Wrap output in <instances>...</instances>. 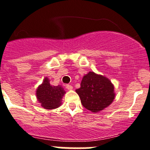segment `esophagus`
<instances>
[{
	"mask_svg": "<svg viewBox=\"0 0 150 150\" xmlns=\"http://www.w3.org/2000/svg\"><path fill=\"white\" fill-rule=\"evenodd\" d=\"M66 88H67V90H72L73 86L71 85H66Z\"/></svg>",
	"mask_w": 150,
	"mask_h": 150,
	"instance_id": "obj_1",
	"label": "esophagus"
}]
</instances>
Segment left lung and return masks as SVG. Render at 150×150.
<instances>
[{"label": "left lung", "instance_id": "obj_1", "mask_svg": "<svg viewBox=\"0 0 150 150\" xmlns=\"http://www.w3.org/2000/svg\"><path fill=\"white\" fill-rule=\"evenodd\" d=\"M85 108L93 112L101 111L114 100V86L108 78L94 72L83 76L80 88L76 90Z\"/></svg>", "mask_w": 150, "mask_h": 150}]
</instances>
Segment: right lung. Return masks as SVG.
Masks as SVG:
<instances>
[{
  "mask_svg": "<svg viewBox=\"0 0 150 150\" xmlns=\"http://www.w3.org/2000/svg\"><path fill=\"white\" fill-rule=\"evenodd\" d=\"M50 79L45 77L43 83L39 86L36 95L41 106L46 110L55 109L62 104V99L65 91L61 86H52Z\"/></svg>",
  "mask_w": 150,
  "mask_h": 150,
  "instance_id": "right-lung-1",
  "label": "right lung"
}]
</instances>
